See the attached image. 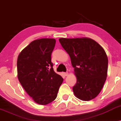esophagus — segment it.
<instances>
[{"label":"esophagus","mask_w":121,"mask_h":121,"mask_svg":"<svg viewBox=\"0 0 121 121\" xmlns=\"http://www.w3.org/2000/svg\"><path fill=\"white\" fill-rule=\"evenodd\" d=\"M64 75L65 76V77H67V76L68 75V72L64 73Z\"/></svg>","instance_id":"esophagus-1"}]
</instances>
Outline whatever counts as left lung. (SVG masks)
<instances>
[{"instance_id":"left-lung-1","label":"left lung","mask_w":121,"mask_h":121,"mask_svg":"<svg viewBox=\"0 0 121 121\" xmlns=\"http://www.w3.org/2000/svg\"><path fill=\"white\" fill-rule=\"evenodd\" d=\"M69 54L77 81L73 87L74 95L89 101L100 93L106 80L108 59L101 46L89 38L59 39Z\"/></svg>"}]
</instances>
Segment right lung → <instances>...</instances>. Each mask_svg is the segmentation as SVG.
<instances>
[{
  "mask_svg": "<svg viewBox=\"0 0 121 121\" xmlns=\"http://www.w3.org/2000/svg\"><path fill=\"white\" fill-rule=\"evenodd\" d=\"M55 44L53 39L34 40L17 58L18 79L29 95L40 105H47L55 100L63 81L53 70L51 62Z\"/></svg>",
  "mask_w": 121,
  "mask_h": 121,
  "instance_id": "1",
  "label": "right lung"
}]
</instances>
